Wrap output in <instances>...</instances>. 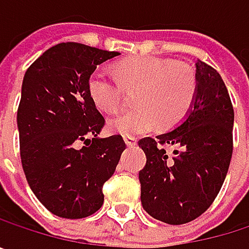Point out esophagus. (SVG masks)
I'll return each mask as SVG.
<instances>
[{
    "instance_id": "1",
    "label": "esophagus",
    "mask_w": 249,
    "mask_h": 249,
    "mask_svg": "<svg viewBox=\"0 0 249 249\" xmlns=\"http://www.w3.org/2000/svg\"><path fill=\"white\" fill-rule=\"evenodd\" d=\"M124 140H125V144H126L128 147H134V145H137V138H135V137H132V135H125Z\"/></svg>"
}]
</instances>
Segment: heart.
Wrapping results in <instances>:
<instances>
[{"label": "heart", "mask_w": 249, "mask_h": 249, "mask_svg": "<svg viewBox=\"0 0 249 249\" xmlns=\"http://www.w3.org/2000/svg\"><path fill=\"white\" fill-rule=\"evenodd\" d=\"M118 77L107 68L96 69L88 83L89 95L104 112H115L124 101L125 88L137 89V108L109 120V129L121 135L145 132L159 124H178L197 96L196 71L181 62L159 56H135L117 65Z\"/></svg>", "instance_id": "obj_1"}]
</instances>
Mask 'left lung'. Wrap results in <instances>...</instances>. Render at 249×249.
I'll return each instance as SVG.
<instances>
[{
	"label": "left lung",
	"mask_w": 249,
	"mask_h": 249,
	"mask_svg": "<svg viewBox=\"0 0 249 249\" xmlns=\"http://www.w3.org/2000/svg\"><path fill=\"white\" fill-rule=\"evenodd\" d=\"M197 96L189 117L172 131L138 141L147 156L140 170L141 203L153 218L187 224L218 196L233 150V107L221 75L197 59ZM173 146L174 156L165 153Z\"/></svg>",
	"instance_id": "8db88e82"
}]
</instances>
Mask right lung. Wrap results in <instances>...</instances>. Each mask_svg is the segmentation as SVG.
Listing matches in <instances>:
<instances>
[{"label":"right lung","instance_id":"right-lung-1","mask_svg":"<svg viewBox=\"0 0 249 249\" xmlns=\"http://www.w3.org/2000/svg\"><path fill=\"white\" fill-rule=\"evenodd\" d=\"M118 54L59 43L25 72L17 111L21 164L33 193L56 216L95 213L126 147L120 134L98 138L105 118L88 89L96 66Z\"/></svg>","mask_w":249,"mask_h":249}]
</instances>
